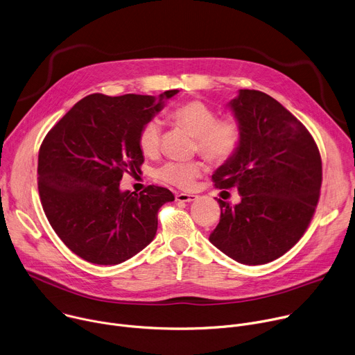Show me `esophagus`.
Listing matches in <instances>:
<instances>
[{
  "mask_svg": "<svg viewBox=\"0 0 355 355\" xmlns=\"http://www.w3.org/2000/svg\"><path fill=\"white\" fill-rule=\"evenodd\" d=\"M175 199L180 200V202H192V200L196 199V195L181 192V193H177V195H175Z\"/></svg>",
  "mask_w": 355,
  "mask_h": 355,
  "instance_id": "esophagus-1",
  "label": "esophagus"
}]
</instances>
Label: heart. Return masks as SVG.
Instances as JSON below:
<instances>
[{
	"label": "heart",
	"instance_id": "heart-1",
	"mask_svg": "<svg viewBox=\"0 0 355 355\" xmlns=\"http://www.w3.org/2000/svg\"><path fill=\"white\" fill-rule=\"evenodd\" d=\"M170 118L195 136L196 151L214 163H225L237 150L241 129L236 118L218 119L216 112L200 101H189L177 107ZM162 125L153 119L147 122L139 133V147L144 156L153 157L159 153ZM204 171L200 162H168L156 170V178L181 189L193 187L195 180Z\"/></svg>",
	"mask_w": 355,
	"mask_h": 355
}]
</instances>
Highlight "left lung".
I'll list each match as a JSON object with an SVG mask.
<instances>
[{
	"label": "left lung",
	"instance_id": "1",
	"mask_svg": "<svg viewBox=\"0 0 355 355\" xmlns=\"http://www.w3.org/2000/svg\"><path fill=\"white\" fill-rule=\"evenodd\" d=\"M241 139L212 175L216 188L236 187L237 205L218 199L220 220L209 241L237 263L259 266L292 248L313 218L322 159L308 132L266 92L240 89L229 103Z\"/></svg>",
	"mask_w": 355,
	"mask_h": 355
}]
</instances>
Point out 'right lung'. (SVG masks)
<instances>
[{
  "label": "right lung",
  "instance_id": "add662e5",
  "mask_svg": "<svg viewBox=\"0 0 355 355\" xmlns=\"http://www.w3.org/2000/svg\"><path fill=\"white\" fill-rule=\"evenodd\" d=\"M178 89L157 98L91 94L46 135L37 160V188L49 223L83 260L115 266L155 239L157 212L174 200L170 189L148 185L121 191L123 173L139 171L141 128Z\"/></svg>",
  "mask_w": 355,
  "mask_h": 355
}]
</instances>
